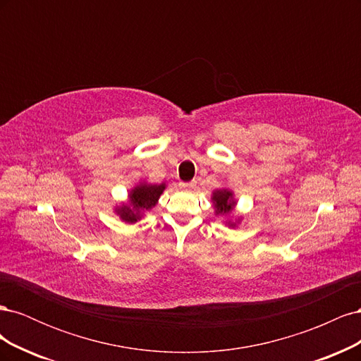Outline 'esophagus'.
I'll list each match as a JSON object with an SVG mask.
<instances>
[{
  "label": "esophagus",
  "instance_id": "esophagus-1",
  "mask_svg": "<svg viewBox=\"0 0 361 361\" xmlns=\"http://www.w3.org/2000/svg\"><path fill=\"white\" fill-rule=\"evenodd\" d=\"M179 187H180L182 190H192V188L195 187V183H194V182H180Z\"/></svg>",
  "mask_w": 361,
  "mask_h": 361
}]
</instances>
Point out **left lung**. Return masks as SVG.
I'll list each match as a JSON object with an SVG mask.
<instances>
[{
	"instance_id": "left-lung-1",
	"label": "left lung",
	"mask_w": 361,
	"mask_h": 361,
	"mask_svg": "<svg viewBox=\"0 0 361 361\" xmlns=\"http://www.w3.org/2000/svg\"><path fill=\"white\" fill-rule=\"evenodd\" d=\"M212 204H214V209H215V215H220V216H228L232 214V211L235 209L236 206V200L233 197V192L227 188L223 190H215L212 192ZM243 218L241 216H236V220H227L226 226L228 227H236L238 223L241 221Z\"/></svg>"
}]
</instances>
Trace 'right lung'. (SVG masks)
<instances>
[{"mask_svg": "<svg viewBox=\"0 0 361 361\" xmlns=\"http://www.w3.org/2000/svg\"><path fill=\"white\" fill-rule=\"evenodd\" d=\"M166 183H149L140 182L129 191L128 202L114 207V212L120 216V220L134 224L146 215L147 211L157 206L161 194L166 190Z\"/></svg>", "mask_w": 361, "mask_h": 361, "instance_id": "obj_1", "label": "right lung"}]
</instances>
